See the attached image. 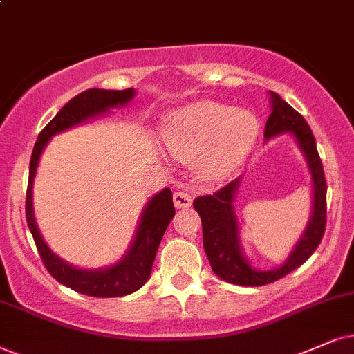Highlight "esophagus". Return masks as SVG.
<instances>
[{
	"mask_svg": "<svg viewBox=\"0 0 354 354\" xmlns=\"http://www.w3.org/2000/svg\"><path fill=\"white\" fill-rule=\"evenodd\" d=\"M173 203H174V207L176 209H186L189 207L192 204V198L187 192H183V191H178L173 194Z\"/></svg>",
	"mask_w": 354,
	"mask_h": 354,
	"instance_id": "obj_1",
	"label": "esophagus"
}]
</instances>
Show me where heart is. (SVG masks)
Segmentation results:
<instances>
[{
	"label": "heart",
	"instance_id": "obj_1",
	"mask_svg": "<svg viewBox=\"0 0 354 354\" xmlns=\"http://www.w3.org/2000/svg\"><path fill=\"white\" fill-rule=\"evenodd\" d=\"M258 120L248 111L218 102H198L169 115L162 137L174 158L194 162L203 156L201 171L214 181L230 173L252 149Z\"/></svg>",
	"mask_w": 354,
	"mask_h": 354
}]
</instances>
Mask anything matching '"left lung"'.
Instances as JSON below:
<instances>
[{"instance_id":"8db88e82","label":"left lung","mask_w":354,"mask_h":354,"mask_svg":"<svg viewBox=\"0 0 354 354\" xmlns=\"http://www.w3.org/2000/svg\"><path fill=\"white\" fill-rule=\"evenodd\" d=\"M271 114L265 125V138L271 140L281 133H290L306 158L312 180V212L306 230L290 250L289 257L274 270H257L250 265L240 241V223L235 212V196L241 178H236L212 196L194 199L203 222L204 250L210 268L221 279L236 286H265L289 274L310 258L322 241L326 218V183L315 138L306 119L292 109L279 95L270 91Z\"/></svg>"}]
</instances>
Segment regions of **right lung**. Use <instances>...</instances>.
<instances>
[{
	"label": "right lung",
	"instance_id": "add662e5",
	"mask_svg": "<svg viewBox=\"0 0 354 354\" xmlns=\"http://www.w3.org/2000/svg\"><path fill=\"white\" fill-rule=\"evenodd\" d=\"M133 96H136L133 88L122 89V91L93 88L80 93L78 96L66 102L58 111L55 118L39 133L32 156H30L29 185L28 192H26V218H28L30 234L34 236L35 247L39 250V254L47 271L55 277L58 283L77 290L80 294H84V296L122 297L136 292L149 281L156 250L160 247L165 230L174 217L171 191L165 187L149 199L140 214V221H138L137 230L133 234L132 243L129 245L127 252L120 257L119 261H115L111 266L97 268V270H83V268L70 265L65 259L57 257L40 235L34 216V178L37 173L42 151L53 136L68 131V129L86 122L89 119L100 118L114 107L129 104L133 100Z\"/></svg>",
	"mask_w": 354,
	"mask_h": 354
}]
</instances>
